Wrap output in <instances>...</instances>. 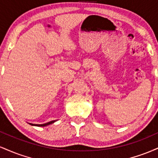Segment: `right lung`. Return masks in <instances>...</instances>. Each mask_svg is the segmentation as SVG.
<instances>
[{
    "label": "right lung",
    "mask_w": 158,
    "mask_h": 158,
    "mask_svg": "<svg viewBox=\"0 0 158 158\" xmlns=\"http://www.w3.org/2000/svg\"><path fill=\"white\" fill-rule=\"evenodd\" d=\"M55 122H56V120H52L50 121V122H48V123H44V124H32V123H29L30 125H31L32 126H39V127H44V126H49V125L50 124H52V123H54Z\"/></svg>",
    "instance_id": "right-lung-1"
}]
</instances>
